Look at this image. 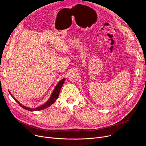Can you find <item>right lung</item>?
I'll list each match as a JSON object with an SVG mask.
<instances>
[{"label": "right lung", "instance_id": "add662e5", "mask_svg": "<svg viewBox=\"0 0 146 146\" xmlns=\"http://www.w3.org/2000/svg\"><path fill=\"white\" fill-rule=\"evenodd\" d=\"M65 78L64 79H63L62 80H61L58 83L57 85H56V88H54V89L52 93L50 96V98H49L48 100L44 104H43L42 105L40 106H38V107H36V108H28V107H27L25 106H24L22 105L18 100H17L16 99H15L13 95L11 94V93L10 92V91H9V92L10 94V95L12 96V97L14 99V100L16 101L18 104L22 107V108H23L24 109L26 110H28L29 111H40V110H44L45 108H47L48 107L50 106L52 104H53L54 103L56 102V101L57 100V99L58 98V95H59V93H60V91L61 90V87H62L63 83L65 81Z\"/></svg>", "mask_w": 146, "mask_h": 146}]
</instances>
